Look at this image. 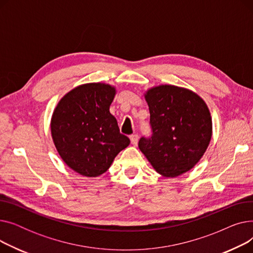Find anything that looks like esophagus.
<instances>
[{
	"label": "esophagus",
	"mask_w": 253,
	"mask_h": 253,
	"mask_svg": "<svg viewBox=\"0 0 253 253\" xmlns=\"http://www.w3.org/2000/svg\"><path fill=\"white\" fill-rule=\"evenodd\" d=\"M130 140H131V143L133 144L134 147H136L137 142H138V134H132V135H130Z\"/></svg>",
	"instance_id": "1"
}]
</instances>
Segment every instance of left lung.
<instances>
[{"instance_id": "8db88e82", "label": "left lung", "mask_w": 253, "mask_h": 253, "mask_svg": "<svg viewBox=\"0 0 253 253\" xmlns=\"http://www.w3.org/2000/svg\"><path fill=\"white\" fill-rule=\"evenodd\" d=\"M153 134L138 147L159 174L176 177L203 157L212 136L206 102L197 93L174 85H159L144 93Z\"/></svg>"}]
</instances>
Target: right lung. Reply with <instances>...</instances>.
Masks as SVG:
<instances>
[{
	"instance_id": "obj_1",
	"label": "right lung",
	"mask_w": 253,
	"mask_h": 253,
	"mask_svg": "<svg viewBox=\"0 0 253 253\" xmlns=\"http://www.w3.org/2000/svg\"><path fill=\"white\" fill-rule=\"evenodd\" d=\"M115 95L112 85L83 84L66 93L53 112L51 135L55 148L63 162L83 176L104 173L130 143L110 113Z\"/></svg>"
}]
</instances>
